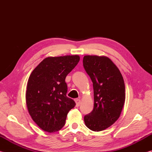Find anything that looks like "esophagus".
Here are the masks:
<instances>
[{
	"instance_id": "obj_1",
	"label": "esophagus",
	"mask_w": 152,
	"mask_h": 152,
	"mask_svg": "<svg viewBox=\"0 0 152 152\" xmlns=\"http://www.w3.org/2000/svg\"><path fill=\"white\" fill-rule=\"evenodd\" d=\"M75 102H76V106L78 107L80 106V100L78 99H75Z\"/></svg>"
}]
</instances>
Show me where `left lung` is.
Returning a JSON list of instances; mask_svg holds the SVG:
<instances>
[{
    "mask_svg": "<svg viewBox=\"0 0 152 152\" xmlns=\"http://www.w3.org/2000/svg\"><path fill=\"white\" fill-rule=\"evenodd\" d=\"M83 66L93 83L94 109L84 117L86 127L100 132L119 119L125 101V86L117 67L104 56H85Z\"/></svg>",
    "mask_w": 152,
    "mask_h": 152,
    "instance_id": "left-lung-1",
    "label": "left lung"
}]
</instances>
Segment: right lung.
<instances>
[{"mask_svg":"<svg viewBox=\"0 0 152 152\" xmlns=\"http://www.w3.org/2000/svg\"><path fill=\"white\" fill-rule=\"evenodd\" d=\"M80 61L78 56L45 58L28 80L26 103L29 115L39 127L56 132L65 125L68 112L76 103L66 96V76Z\"/></svg>","mask_w":152,"mask_h":152,"instance_id":"add662e5","label":"right lung"}]
</instances>
